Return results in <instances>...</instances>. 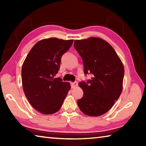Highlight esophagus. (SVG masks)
<instances>
[{"mask_svg": "<svg viewBox=\"0 0 146 146\" xmlns=\"http://www.w3.org/2000/svg\"><path fill=\"white\" fill-rule=\"evenodd\" d=\"M71 88H75L78 86V82H74L71 83Z\"/></svg>", "mask_w": 146, "mask_h": 146, "instance_id": "obj_1", "label": "esophagus"}]
</instances>
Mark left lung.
Instances as JSON below:
<instances>
[{
    "label": "left lung",
    "instance_id": "left-lung-1",
    "mask_svg": "<svg viewBox=\"0 0 146 146\" xmlns=\"http://www.w3.org/2000/svg\"><path fill=\"white\" fill-rule=\"evenodd\" d=\"M74 46L82 58L84 73L91 80L80 82L84 95L78 100L81 111L91 117L108 112L122 91L124 68L119 56L108 42L97 37L75 40Z\"/></svg>",
    "mask_w": 146,
    "mask_h": 146
}]
</instances>
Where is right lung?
Here are the masks:
<instances>
[{
  "mask_svg": "<svg viewBox=\"0 0 146 146\" xmlns=\"http://www.w3.org/2000/svg\"><path fill=\"white\" fill-rule=\"evenodd\" d=\"M73 40L52 37L33 46L22 67V84L25 95L42 114H53L60 110L70 90V84L54 78L60 68L61 57Z\"/></svg>",
  "mask_w": 146,
  "mask_h": 146,
  "instance_id": "1",
  "label": "right lung"
}]
</instances>
